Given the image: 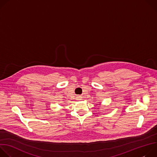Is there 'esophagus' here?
I'll use <instances>...</instances> for the list:
<instances>
[{"label": "esophagus", "instance_id": "1", "mask_svg": "<svg viewBox=\"0 0 157 157\" xmlns=\"http://www.w3.org/2000/svg\"><path fill=\"white\" fill-rule=\"evenodd\" d=\"M78 98H81V97H79H79H78ZM79 99H80V98H79Z\"/></svg>", "mask_w": 157, "mask_h": 157}]
</instances>
